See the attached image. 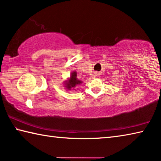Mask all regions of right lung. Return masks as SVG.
<instances>
[{
  "label": "right lung",
  "instance_id": "1",
  "mask_svg": "<svg viewBox=\"0 0 161 161\" xmlns=\"http://www.w3.org/2000/svg\"><path fill=\"white\" fill-rule=\"evenodd\" d=\"M82 82V81L78 80L77 78V72L73 71L71 73L70 77L64 82V86L67 90H76L75 88L77 86L80 85Z\"/></svg>",
  "mask_w": 161,
  "mask_h": 161
}]
</instances>
